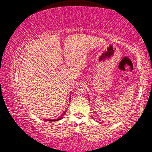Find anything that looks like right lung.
I'll use <instances>...</instances> for the list:
<instances>
[{
    "instance_id": "add662e5",
    "label": "right lung",
    "mask_w": 152,
    "mask_h": 152,
    "mask_svg": "<svg viewBox=\"0 0 152 152\" xmlns=\"http://www.w3.org/2000/svg\"><path fill=\"white\" fill-rule=\"evenodd\" d=\"M61 119V118H59V119H53V120H51V119H50V120H49V121H59V120H60ZM47 121V120H46Z\"/></svg>"
}]
</instances>
